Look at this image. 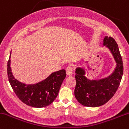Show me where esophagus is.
<instances>
[{"label": "esophagus", "mask_w": 129, "mask_h": 129, "mask_svg": "<svg viewBox=\"0 0 129 129\" xmlns=\"http://www.w3.org/2000/svg\"><path fill=\"white\" fill-rule=\"evenodd\" d=\"M66 72L67 75H72L73 73V67H71V66H68L66 69Z\"/></svg>", "instance_id": "obj_1"}]
</instances>
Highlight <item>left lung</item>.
Here are the masks:
<instances>
[{"label": "left lung", "instance_id": "1", "mask_svg": "<svg viewBox=\"0 0 129 129\" xmlns=\"http://www.w3.org/2000/svg\"><path fill=\"white\" fill-rule=\"evenodd\" d=\"M103 42L104 46L109 49L117 63L111 75L99 80H90L84 76L83 69H76L74 95L81 104L86 107H99L108 102L116 92L123 75L122 59L116 42L112 37L107 36Z\"/></svg>", "mask_w": 129, "mask_h": 129}]
</instances>
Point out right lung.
Masks as SVG:
<instances>
[{"mask_svg": "<svg viewBox=\"0 0 129 129\" xmlns=\"http://www.w3.org/2000/svg\"><path fill=\"white\" fill-rule=\"evenodd\" d=\"M11 54V53H10ZM10 56L7 63L9 83L17 96L25 104L34 107H46L51 104L58 95L66 77L65 70L53 73L47 78L34 84H26L14 78L10 68Z\"/></svg>", "mask_w": 129, "mask_h": 129, "instance_id": "add662e5", "label": "right lung"}]
</instances>
